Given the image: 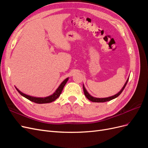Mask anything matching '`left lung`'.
Returning <instances> with one entry per match:
<instances>
[{"mask_svg": "<svg viewBox=\"0 0 148 148\" xmlns=\"http://www.w3.org/2000/svg\"><path fill=\"white\" fill-rule=\"evenodd\" d=\"M128 79H129V78H128V79L127 80L126 83H125L124 86H123V88H122V89H121V90H120L118 93H117V94H116V95H114V96H110V97H106V98H97V97H94L91 96L90 95H89V94L88 92V91H86V89H85V88H84V85H83L84 94L85 96H86V97H87L88 99H89V101H92V102H104L109 101H110V100H112V99H115V98H116V97H117L120 95V94L122 92V91H123L124 88H125V86H126V85H127V83H128Z\"/></svg>", "mask_w": 148, "mask_h": 148, "instance_id": "obj_1", "label": "left lung"}]
</instances>
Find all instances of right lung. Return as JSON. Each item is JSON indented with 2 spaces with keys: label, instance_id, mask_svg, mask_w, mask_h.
Returning <instances> with one entry per match:
<instances>
[{
  "label": "right lung",
  "instance_id": "obj_1",
  "mask_svg": "<svg viewBox=\"0 0 148 148\" xmlns=\"http://www.w3.org/2000/svg\"><path fill=\"white\" fill-rule=\"evenodd\" d=\"M68 79H69V78H66L64 81L60 84L59 88L56 89V91H55L54 93H53L52 95L46 97H33L31 96H28V95H25V94L21 92L20 90H18V89H17L16 88V89L22 96L25 97V98H26V99H28V100H29L31 101H32L35 103H37V104H46V103H50V102L54 101L56 99H57V98L60 96L62 90H63L64 87L65 86V85L67 81H68Z\"/></svg>",
  "mask_w": 148,
  "mask_h": 148
}]
</instances>
